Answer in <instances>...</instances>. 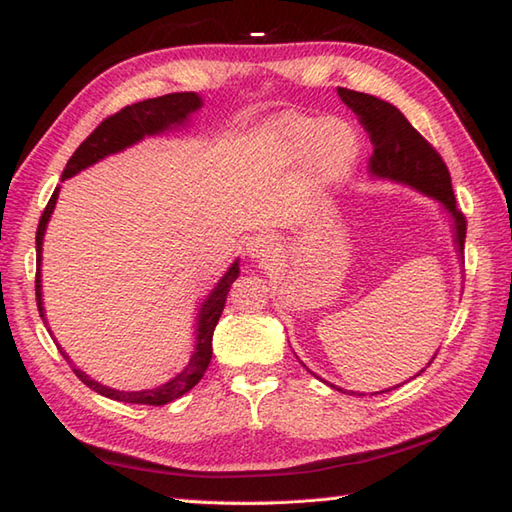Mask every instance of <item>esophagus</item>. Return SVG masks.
<instances>
[{
    "instance_id": "34e87169",
    "label": "esophagus",
    "mask_w": 512,
    "mask_h": 512,
    "mask_svg": "<svg viewBox=\"0 0 512 512\" xmlns=\"http://www.w3.org/2000/svg\"><path fill=\"white\" fill-rule=\"evenodd\" d=\"M277 239L275 235L270 233H257L253 237H248V244H246V253L257 259V262H268V259H273L277 253Z\"/></svg>"
}]
</instances>
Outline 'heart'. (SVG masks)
<instances>
[{
    "label": "heart",
    "mask_w": 512,
    "mask_h": 512,
    "mask_svg": "<svg viewBox=\"0 0 512 512\" xmlns=\"http://www.w3.org/2000/svg\"><path fill=\"white\" fill-rule=\"evenodd\" d=\"M262 145L281 162H297L308 154L310 169L319 180H339L358 158V134L343 118L288 116L270 125Z\"/></svg>",
    "instance_id": "obj_1"
}]
</instances>
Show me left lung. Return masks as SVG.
Here are the masks:
<instances>
[{
    "label": "left lung",
    "mask_w": 512,
    "mask_h": 512,
    "mask_svg": "<svg viewBox=\"0 0 512 512\" xmlns=\"http://www.w3.org/2000/svg\"><path fill=\"white\" fill-rule=\"evenodd\" d=\"M341 101L361 118L363 127L367 129L369 140L374 145V154L369 158V176L378 180H391L405 184L420 191L427 198L440 202L444 213L449 215L453 228V244L458 259L464 264V237H466V217L455 206V195L451 187L449 169L444 165L440 154L424 140L413 125L407 121L396 105H391L378 96L354 92L339 88ZM436 358V354H433ZM433 358L427 367L433 363ZM424 369L416 376H420ZM413 376V378H416ZM334 387V385H330ZM398 387V385H396ZM343 391L341 387H334ZM394 389V387H391ZM383 389V391H391ZM380 391V394H383ZM356 394V391H350ZM378 394V391H376ZM365 396V394H358Z\"/></svg>",
    "instance_id": "1"
}]
</instances>
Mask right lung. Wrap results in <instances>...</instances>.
I'll return each mask as SVG.
<instances>
[{"instance_id": "1", "label": "right lung", "mask_w": 512, "mask_h": 512, "mask_svg": "<svg viewBox=\"0 0 512 512\" xmlns=\"http://www.w3.org/2000/svg\"><path fill=\"white\" fill-rule=\"evenodd\" d=\"M202 96L195 92H176V94H165L158 96V99H147L134 105H127L125 110L118 114L105 118V121L94 129V132L83 140L79 149L74 151V156L68 160L63 173H61V182L68 180L76 173H81L83 169H88L96 162L118 154V151H125L127 147H132L147 136H158L171 132V129L184 127L191 116L200 110ZM61 187L54 189L52 198L43 211L39 228H37V281H35V290H37V308H39V317L46 323V314H43V301H41V253H43V235H46V228L50 222V215L57 206ZM239 277V259L231 264V268L226 270L224 277L217 281L215 288L206 295L202 301L200 312H198V323H195V347L193 354L189 358V363L182 367V372H178L171 380H167L165 385L154 387V389H140V391H121V389H112L101 385L99 380L90 378L81 369L74 367V374L79 376L85 385L90 389L99 391L101 396L112 398L118 402H132V405H167V402L176 400L180 396L187 394L189 389L200 383V378L204 376L206 367L211 363L213 356V330L217 321L222 317L226 295L231 290V284ZM63 358L68 361V354L61 350Z\"/></svg>"}]
</instances>
